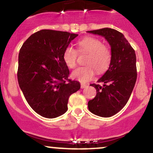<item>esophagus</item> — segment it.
Returning <instances> with one entry per match:
<instances>
[{
    "instance_id": "1",
    "label": "esophagus",
    "mask_w": 153,
    "mask_h": 153,
    "mask_svg": "<svg viewBox=\"0 0 153 153\" xmlns=\"http://www.w3.org/2000/svg\"><path fill=\"white\" fill-rule=\"evenodd\" d=\"M86 87H87L86 84H84V83L80 84V88H86Z\"/></svg>"
}]
</instances>
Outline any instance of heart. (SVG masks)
I'll list each match as a JSON object with an SVG mask.
<instances>
[{"label":"heart","mask_w":153,"mask_h":153,"mask_svg":"<svg viewBox=\"0 0 153 153\" xmlns=\"http://www.w3.org/2000/svg\"><path fill=\"white\" fill-rule=\"evenodd\" d=\"M88 53L85 64L72 73V78L81 82H87L94 78L95 71L101 74L107 71L111 61V51L107 45H103L99 39L86 36L77 42V50L72 47H67L62 54L65 63L70 69L77 65L78 53Z\"/></svg>","instance_id":"heart-1"}]
</instances>
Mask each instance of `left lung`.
Segmentation results:
<instances>
[{"label":"left lung","instance_id":"left-lung-1","mask_svg":"<svg viewBox=\"0 0 153 153\" xmlns=\"http://www.w3.org/2000/svg\"><path fill=\"white\" fill-rule=\"evenodd\" d=\"M88 32L104 36L111 45L109 68L98 80L103 85L91 84L96 89V96L88 103L91 113L110 117L122 110L130 97L137 77L136 54L124 35L115 29L103 28Z\"/></svg>","mask_w":153,"mask_h":153}]
</instances>
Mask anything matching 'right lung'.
<instances>
[{"label":"right lung","instance_id":"obj_1","mask_svg":"<svg viewBox=\"0 0 153 153\" xmlns=\"http://www.w3.org/2000/svg\"><path fill=\"white\" fill-rule=\"evenodd\" d=\"M78 34L42 29L31 35L19 54V87L33 110L52 119L68 110L70 96L80 82L68 78L69 69L62 58L65 49Z\"/></svg>","mask_w":153,"mask_h":153}]
</instances>
